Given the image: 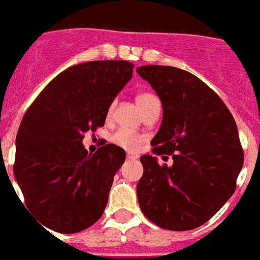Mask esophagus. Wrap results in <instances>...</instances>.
<instances>
[{"instance_id": "1", "label": "esophagus", "mask_w": 260, "mask_h": 260, "mask_svg": "<svg viewBox=\"0 0 260 260\" xmlns=\"http://www.w3.org/2000/svg\"><path fill=\"white\" fill-rule=\"evenodd\" d=\"M127 159H137L138 158V154H136V153H133V151H127Z\"/></svg>"}]
</instances>
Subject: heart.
<instances>
[{"instance_id":"heart-1","label":"heart","mask_w":260,"mask_h":260,"mask_svg":"<svg viewBox=\"0 0 260 260\" xmlns=\"http://www.w3.org/2000/svg\"><path fill=\"white\" fill-rule=\"evenodd\" d=\"M136 101L137 105L140 106V109L142 110L143 113H145L153 103L159 102L158 98L155 96L154 94H150V92L140 94L137 96ZM110 111H111V109H110ZM111 141H113L117 146L124 147V149H130V150H136V149L140 147L143 138L142 136L137 134V133H133L130 132V130H126V128H119V130H117V132L114 133L113 137H111Z\"/></svg>"}]
</instances>
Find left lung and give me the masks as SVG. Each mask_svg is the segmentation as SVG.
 Wrapping results in <instances>:
<instances>
[{"mask_svg":"<svg viewBox=\"0 0 260 260\" xmlns=\"http://www.w3.org/2000/svg\"><path fill=\"white\" fill-rule=\"evenodd\" d=\"M162 103V122L151 140L157 157H141L137 185L147 219L170 231L207 223L234 194L244 161L235 119L224 102L190 72L169 66L137 68Z\"/></svg>","mask_w":260,"mask_h":260,"instance_id":"obj_1","label":"left lung"}]
</instances>
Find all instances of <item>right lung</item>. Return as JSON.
<instances>
[{"mask_svg": "<svg viewBox=\"0 0 260 260\" xmlns=\"http://www.w3.org/2000/svg\"><path fill=\"white\" fill-rule=\"evenodd\" d=\"M133 68L124 60L72 66L48 83L22 118L14 177L29 211L52 231L80 232L105 212L126 153L107 143L91 154L82 141L105 124Z\"/></svg>", "mask_w": 260, "mask_h": 260, "instance_id": "add662e5", "label": "right lung"}]
</instances>
